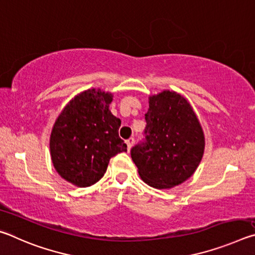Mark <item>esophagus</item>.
Here are the masks:
<instances>
[{"mask_svg":"<svg viewBox=\"0 0 255 255\" xmlns=\"http://www.w3.org/2000/svg\"><path fill=\"white\" fill-rule=\"evenodd\" d=\"M133 141H135V139H133L132 137H130V138H129V139H127V140H126V144H127V148H128V150H130V148L132 147Z\"/></svg>","mask_w":255,"mask_h":255,"instance_id":"esophagus-1","label":"esophagus"}]
</instances>
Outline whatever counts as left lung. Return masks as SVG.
<instances>
[{"label":"left lung","instance_id":"1","mask_svg":"<svg viewBox=\"0 0 255 255\" xmlns=\"http://www.w3.org/2000/svg\"><path fill=\"white\" fill-rule=\"evenodd\" d=\"M148 103L145 139L131 148V158L145 183L170 189L195 173L204 155V131L181 94L163 91L149 97Z\"/></svg>","mask_w":255,"mask_h":255}]
</instances>
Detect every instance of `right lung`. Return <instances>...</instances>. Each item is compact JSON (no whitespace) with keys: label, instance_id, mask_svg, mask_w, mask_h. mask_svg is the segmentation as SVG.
Segmentation results:
<instances>
[{"label":"right lung","instance_id":"add662e5","mask_svg":"<svg viewBox=\"0 0 255 255\" xmlns=\"http://www.w3.org/2000/svg\"><path fill=\"white\" fill-rule=\"evenodd\" d=\"M112 93L86 90L60 112L50 135V155L58 174L80 188L97 183L110 158L127 152L119 137L120 119L109 110Z\"/></svg>","mask_w":255,"mask_h":255}]
</instances>
